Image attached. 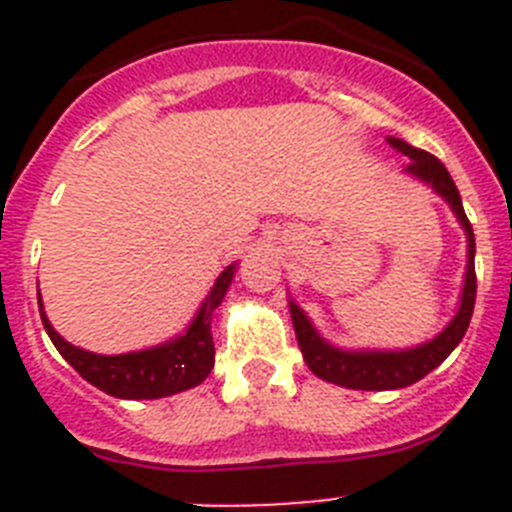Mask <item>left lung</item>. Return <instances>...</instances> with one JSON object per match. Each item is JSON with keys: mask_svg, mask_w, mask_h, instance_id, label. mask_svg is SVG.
Wrapping results in <instances>:
<instances>
[{"mask_svg": "<svg viewBox=\"0 0 512 512\" xmlns=\"http://www.w3.org/2000/svg\"><path fill=\"white\" fill-rule=\"evenodd\" d=\"M390 146L397 148L400 153L410 158L408 174L418 176L420 182L431 184L443 200L449 202L454 215L459 217L461 228L467 233V274H464V292H461L459 312L454 315L446 328L431 338L423 346L408 348V351H343V348L330 346L328 341L320 338V333L312 328L305 312L289 302V312H292V325H295L297 343L305 356V364L310 366V372L315 377L333 382L338 387H348V390H400V387H410L425 374H431L446 356L459 346L469 328L474 312V300H477V274H474V233L472 223H469L464 205H461L459 189H456L454 179L446 171V166L438 161L431 153L413 148L402 138H387Z\"/></svg>", "mask_w": 512, "mask_h": 512, "instance_id": "left-lung-1", "label": "left lung"}]
</instances>
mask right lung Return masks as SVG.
<instances>
[{
	"label": "right lung",
	"instance_id": "obj_1",
	"mask_svg": "<svg viewBox=\"0 0 512 512\" xmlns=\"http://www.w3.org/2000/svg\"><path fill=\"white\" fill-rule=\"evenodd\" d=\"M235 264L215 279V287L210 289L207 300L202 302L200 312L194 315L192 325L182 336L164 346H153L146 351H133V354L120 356H99L84 348L71 346L63 341L45 318L43 302L38 297L40 318H43L45 333L51 336L58 354L74 366L81 377L94 384L97 390L107 392L120 400H158L176 392L192 390L200 382H205L210 369L215 366V343H212V312L223 302L230 282H233Z\"/></svg>",
	"mask_w": 512,
	"mask_h": 512
}]
</instances>
